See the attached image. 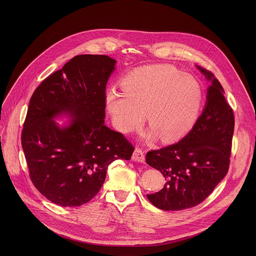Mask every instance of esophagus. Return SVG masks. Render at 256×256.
<instances>
[{"mask_svg":"<svg viewBox=\"0 0 256 256\" xmlns=\"http://www.w3.org/2000/svg\"><path fill=\"white\" fill-rule=\"evenodd\" d=\"M132 161L136 162H140V163H144V151L140 148H136L134 151V154L132 156Z\"/></svg>","mask_w":256,"mask_h":256,"instance_id":"34e87169","label":"esophagus"}]
</instances>
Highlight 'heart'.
Masks as SVG:
<instances>
[{
  "instance_id": "heart-1",
  "label": "heart",
  "mask_w": 256,
  "mask_h": 256,
  "mask_svg": "<svg viewBox=\"0 0 256 256\" xmlns=\"http://www.w3.org/2000/svg\"><path fill=\"white\" fill-rule=\"evenodd\" d=\"M202 102L200 83L177 68L158 64L140 68L124 79V88L106 94V108L122 132L140 128L147 114L152 128L144 136L165 142L184 136L194 126Z\"/></svg>"
}]
</instances>
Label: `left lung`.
<instances>
[{
  "mask_svg": "<svg viewBox=\"0 0 256 256\" xmlns=\"http://www.w3.org/2000/svg\"><path fill=\"white\" fill-rule=\"evenodd\" d=\"M198 68L210 82L202 114L184 138L146 155L147 164L159 170L166 180L160 192L147 194L160 210H180L200 204L229 169L234 114L212 72Z\"/></svg>",
  "mask_w": 256,
  "mask_h": 256,
  "instance_id": "8db88e82",
  "label": "left lung"
}]
</instances>
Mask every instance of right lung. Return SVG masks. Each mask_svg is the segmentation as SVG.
<instances>
[{"mask_svg": "<svg viewBox=\"0 0 256 256\" xmlns=\"http://www.w3.org/2000/svg\"><path fill=\"white\" fill-rule=\"evenodd\" d=\"M116 60L103 54L70 60L35 89L21 142L32 184L48 200L79 206L100 190L108 165L130 160L134 146L104 126L106 84ZM73 120L60 127L53 120Z\"/></svg>", "mask_w": 256, "mask_h": 256, "instance_id": "1", "label": "right lung"}]
</instances>
